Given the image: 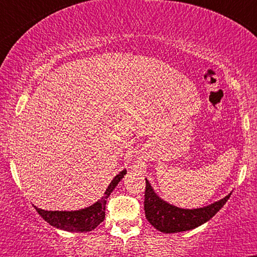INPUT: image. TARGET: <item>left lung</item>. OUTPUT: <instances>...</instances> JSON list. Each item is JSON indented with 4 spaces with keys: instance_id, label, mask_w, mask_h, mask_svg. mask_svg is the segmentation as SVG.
<instances>
[{
    "instance_id": "left-lung-1",
    "label": "left lung",
    "mask_w": 257,
    "mask_h": 257,
    "mask_svg": "<svg viewBox=\"0 0 257 257\" xmlns=\"http://www.w3.org/2000/svg\"><path fill=\"white\" fill-rule=\"evenodd\" d=\"M146 184V195H144L146 218L156 230L164 233H177V232L189 231L198 227L212 219L224 207L231 196V194L227 195L220 201L203 208L183 209L160 198L147 179Z\"/></svg>"
}]
</instances>
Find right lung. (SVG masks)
<instances>
[{"instance_id": "obj_1", "label": "right lung", "mask_w": 257, "mask_h": 257, "mask_svg": "<svg viewBox=\"0 0 257 257\" xmlns=\"http://www.w3.org/2000/svg\"><path fill=\"white\" fill-rule=\"evenodd\" d=\"M126 174V170L120 172L114 177L111 183L108 185L104 195L101 200H98L92 206L84 208L80 210H72V212H59V210H44L41 208H36L39 215L43 218L48 224L56 228H61L63 231L69 232H89L96 228L104 220L105 216V203L115 186L119 184Z\"/></svg>"}]
</instances>
